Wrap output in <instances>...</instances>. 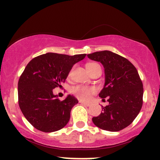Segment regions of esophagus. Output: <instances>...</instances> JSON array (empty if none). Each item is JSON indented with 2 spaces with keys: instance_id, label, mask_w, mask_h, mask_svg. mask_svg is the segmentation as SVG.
<instances>
[{
  "instance_id": "obj_1",
  "label": "esophagus",
  "mask_w": 160,
  "mask_h": 160,
  "mask_svg": "<svg viewBox=\"0 0 160 160\" xmlns=\"http://www.w3.org/2000/svg\"><path fill=\"white\" fill-rule=\"evenodd\" d=\"M80 103H81V104H82V105L86 106V107H89V106L91 105V104L86 103V102H81V101H80Z\"/></svg>"
}]
</instances>
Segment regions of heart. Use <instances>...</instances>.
Here are the masks:
<instances>
[{"label":"heart","mask_w":160,"mask_h":160,"mask_svg":"<svg viewBox=\"0 0 160 160\" xmlns=\"http://www.w3.org/2000/svg\"><path fill=\"white\" fill-rule=\"evenodd\" d=\"M95 65V63L89 64L88 66H91ZM96 89L94 87H90V86H77L72 88L71 92L74 94L77 98L82 101H89L91 98L92 95L95 94Z\"/></svg>","instance_id":"1"}]
</instances>
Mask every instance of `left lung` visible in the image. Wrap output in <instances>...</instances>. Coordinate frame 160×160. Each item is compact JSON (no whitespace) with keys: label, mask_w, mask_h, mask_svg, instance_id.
<instances>
[{"label":"left lung","mask_w":160,"mask_h":160,"mask_svg":"<svg viewBox=\"0 0 160 160\" xmlns=\"http://www.w3.org/2000/svg\"><path fill=\"white\" fill-rule=\"evenodd\" d=\"M104 66L105 83L99 97L108 98L109 104L92 118L97 127L118 132L129 126L136 118L143 104V83L137 69L127 58L104 50L87 55Z\"/></svg>","instance_id":"left-lung-1"}]
</instances>
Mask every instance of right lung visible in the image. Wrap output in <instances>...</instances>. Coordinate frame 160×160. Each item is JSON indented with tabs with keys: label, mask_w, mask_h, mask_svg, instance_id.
Here are the masks:
<instances>
[{
	"label": "right lung",
	"mask_w": 160,
	"mask_h": 160,
	"mask_svg": "<svg viewBox=\"0 0 160 160\" xmlns=\"http://www.w3.org/2000/svg\"><path fill=\"white\" fill-rule=\"evenodd\" d=\"M86 54L74 56L48 52L29 62L18 82L19 105L26 120L37 129L52 132L67 125L78 100L68 95L60 101L52 89L61 87L73 65Z\"/></svg>",
	"instance_id": "1"
}]
</instances>
